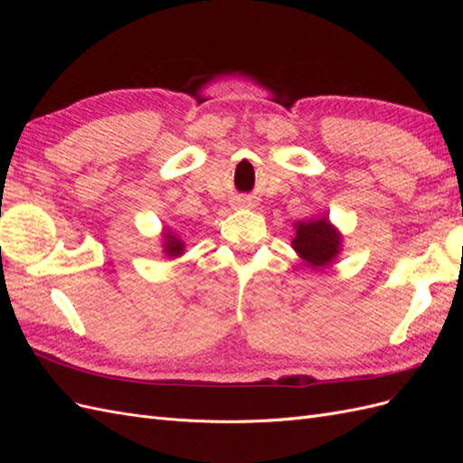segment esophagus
Instances as JSON below:
<instances>
[{
  "mask_svg": "<svg viewBox=\"0 0 463 463\" xmlns=\"http://www.w3.org/2000/svg\"><path fill=\"white\" fill-rule=\"evenodd\" d=\"M250 199H240V201H237V206H249L250 203H249Z\"/></svg>",
  "mask_w": 463,
  "mask_h": 463,
  "instance_id": "esophagus-1",
  "label": "esophagus"
}]
</instances>
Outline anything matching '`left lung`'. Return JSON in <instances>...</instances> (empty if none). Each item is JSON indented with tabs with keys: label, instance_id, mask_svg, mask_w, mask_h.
<instances>
[{
	"label": "left lung",
	"instance_id": "obj_1",
	"mask_svg": "<svg viewBox=\"0 0 463 463\" xmlns=\"http://www.w3.org/2000/svg\"><path fill=\"white\" fill-rule=\"evenodd\" d=\"M293 230L296 235L291 240V247L303 264L313 270L326 269L342 253L344 235L326 216L296 222Z\"/></svg>",
	"mask_w": 463,
	"mask_h": 463
}]
</instances>
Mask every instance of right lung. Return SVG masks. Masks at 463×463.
I'll return each instance as SVG.
<instances>
[{
    "label": "right lung",
    "instance_id": "obj_1",
    "mask_svg": "<svg viewBox=\"0 0 463 463\" xmlns=\"http://www.w3.org/2000/svg\"><path fill=\"white\" fill-rule=\"evenodd\" d=\"M162 253L170 259H177L185 253V243L167 228L162 230Z\"/></svg>",
    "mask_w": 463,
    "mask_h": 463
}]
</instances>
